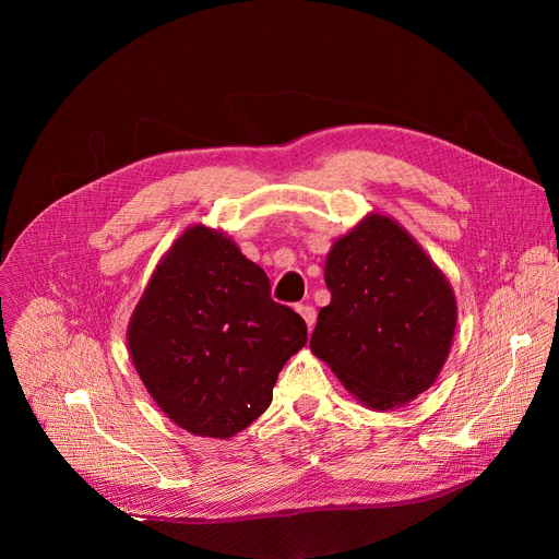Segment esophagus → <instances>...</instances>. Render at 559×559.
<instances>
[{"label":"esophagus","mask_w":559,"mask_h":559,"mask_svg":"<svg viewBox=\"0 0 559 559\" xmlns=\"http://www.w3.org/2000/svg\"><path fill=\"white\" fill-rule=\"evenodd\" d=\"M297 312L304 317V321L308 324V331H312V329H314V321H317L314 308L308 306V304H299V306H297Z\"/></svg>","instance_id":"34e87169"}]
</instances>
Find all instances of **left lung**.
<instances>
[{
  "label": "left lung",
  "instance_id": "obj_1",
  "mask_svg": "<svg viewBox=\"0 0 559 559\" xmlns=\"http://www.w3.org/2000/svg\"><path fill=\"white\" fill-rule=\"evenodd\" d=\"M331 304L310 348L373 409L426 392L444 367L457 306L444 274L390 217L369 215L326 258Z\"/></svg>",
  "mask_w": 559,
  "mask_h": 559
}]
</instances>
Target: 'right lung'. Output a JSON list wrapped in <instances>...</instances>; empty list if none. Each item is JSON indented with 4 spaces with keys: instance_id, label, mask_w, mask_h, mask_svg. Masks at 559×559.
Instances as JSON below:
<instances>
[{
    "instance_id": "add662e5",
    "label": "right lung",
    "mask_w": 559,
    "mask_h": 559,
    "mask_svg": "<svg viewBox=\"0 0 559 559\" xmlns=\"http://www.w3.org/2000/svg\"><path fill=\"white\" fill-rule=\"evenodd\" d=\"M308 342L306 321L224 233L201 224L167 251L129 324L133 365L163 413L228 439L270 407L278 371Z\"/></svg>"
}]
</instances>
